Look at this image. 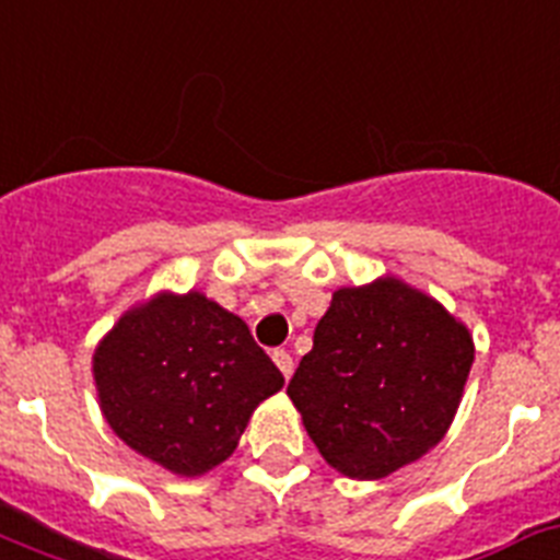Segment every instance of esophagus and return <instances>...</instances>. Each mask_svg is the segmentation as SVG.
I'll list each match as a JSON object with an SVG mask.
<instances>
[{
    "mask_svg": "<svg viewBox=\"0 0 560 560\" xmlns=\"http://www.w3.org/2000/svg\"><path fill=\"white\" fill-rule=\"evenodd\" d=\"M272 361H276V368L284 373V378L293 375V355L288 350H272Z\"/></svg>",
    "mask_w": 560,
    "mask_h": 560,
    "instance_id": "34e87169",
    "label": "esophagus"
}]
</instances>
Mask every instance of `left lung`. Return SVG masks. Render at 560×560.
<instances>
[{
  "mask_svg": "<svg viewBox=\"0 0 560 560\" xmlns=\"http://www.w3.org/2000/svg\"><path fill=\"white\" fill-rule=\"evenodd\" d=\"M472 359L467 324L424 290L382 276L332 293L288 396L324 462L375 481L447 435Z\"/></svg>",
  "mask_w": 560,
  "mask_h": 560,
  "instance_id": "1",
  "label": "left lung"
}]
</instances>
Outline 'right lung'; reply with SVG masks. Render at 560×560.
Here are the masks:
<instances>
[{"instance_id": "add662e5", "label": "right lung", "mask_w": 560, "mask_h": 560, "mask_svg": "<svg viewBox=\"0 0 560 560\" xmlns=\"http://www.w3.org/2000/svg\"><path fill=\"white\" fill-rule=\"evenodd\" d=\"M98 407L130 450L178 478L228 462L284 375L247 324L199 290H159L93 350Z\"/></svg>"}]
</instances>
